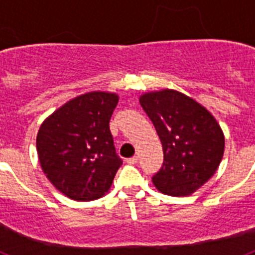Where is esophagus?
Returning <instances> with one entry per match:
<instances>
[{
	"label": "esophagus",
	"instance_id": "1",
	"mask_svg": "<svg viewBox=\"0 0 255 255\" xmlns=\"http://www.w3.org/2000/svg\"><path fill=\"white\" fill-rule=\"evenodd\" d=\"M126 162H128V163H129V164L138 163V157H136V155H134V157H131V158L126 159Z\"/></svg>",
	"mask_w": 255,
	"mask_h": 255
}]
</instances>
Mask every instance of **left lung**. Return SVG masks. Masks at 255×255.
Here are the masks:
<instances>
[{"label": "left lung", "mask_w": 255, "mask_h": 255, "mask_svg": "<svg viewBox=\"0 0 255 255\" xmlns=\"http://www.w3.org/2000/svg\"><path fill=\"white\" fill-rule=\"evenodd\" d=\"M139 102L163 149V164L153 184L171 197L191 195L215 175L222 161L225 135L220 124L204 106L173 89L143 93Z\"/></svg>", "instance_id": "obj_1"}]
</instances>
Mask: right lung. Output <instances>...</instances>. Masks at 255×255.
<instances>
[{"label":"right lung","mask_w":255,"mask_h":255,"mask_svg":"<svg viewBox=\"0 0 255 255\" xmlns=\"http://www.w3.org/2000/svg\"><path fill=\"white\" fill-rule=\"evenodd\" d=\"M117 103L116 93L88 92L57 108L38 130L42 171L70 199L89 202L111 188L123 164L108 125Z\"/></svg>","instance_id":"add662e5"}]
</instances>
